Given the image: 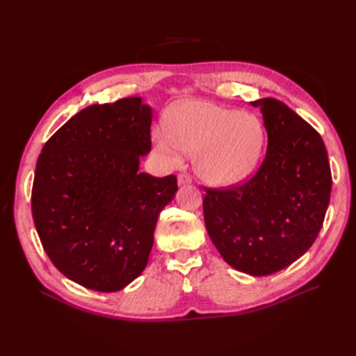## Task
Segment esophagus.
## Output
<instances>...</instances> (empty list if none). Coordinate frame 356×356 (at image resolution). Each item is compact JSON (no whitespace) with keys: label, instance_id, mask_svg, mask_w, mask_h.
Returning a JSON list of instances; mask_svg holds the SVG:
<instances>
[{"label":"esophagus","instance_id":"obj_1","mask_svg":"<svg viewBox=\"0 0 356 356\" xmlns=\"http://www.w3.org/2000/svg\"><path fill=\"white\" fill-rule=\"evenodd\" d=\"M190 182H191L190 175H187V174L178 175V186H187V184H190Z\"/></svg>","mask_w":356,"mask_h":356}]
</instances>
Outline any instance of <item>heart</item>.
Wrapping results in <instances>:
<instances>
[{
    "label": "heart",
    "mask_w": 356,
    "mask_h": 356,
    "mask_svg": "<svg viewBox=\"0 0 356 356\" xmlns=\"http://www.w3.org/2000/svg\"><path fill=\"white\" fill-rule=\"evenodd\" d=\"M168 136L156 134V145L170 161L178 149L195 154L197 175L212 186L243 181L260 160L264 145L261 122L250 113H236L211 102L188 101L170 111Z\"/></svg>",
    "instance_id": "b5f03b06"
}]
</instances>
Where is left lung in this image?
I'll use <instances>...</instances> for the list:
<instances>
[{
  "mask_svg": "<svg viewBox=\"0 0 356 356\" xmlns=\"http://www.w3.org/2000/svg\"><path fill=\"white\" fill-rule=\"evenodd\" d=\"M267 131L261 166L245 184L207 188L204 225L224 261L251 276L276 273L316 241L331 195V170L321 135L284 102L264 98Z\"/></svg>",
  "mask_w": 356,
  "mask_h": 356,
  "instance_id": "8db88e82",
  "label": "left lung"
}]
</instances>
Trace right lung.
I'll use <instances>...</instances> for the list:
<instances>
[{
	"label": "right lung",
	"instance_id": "1",
	"mask_svg": "<svg viewBox=\"0 0 356 356\" xmlns=\"http://www.w3.org/2000/svg\"><path fill=\"white\" fill-rule=\"evenodd\" d=\"M153 108L139 96L90 105L41 149L32 217L46 254L84 288L115 293L143 273L159 213L177 177L139 170L152 149Z\"/></svg>",
	"mask_w": 356,
	"mask_h": 356
}]
</instances>
